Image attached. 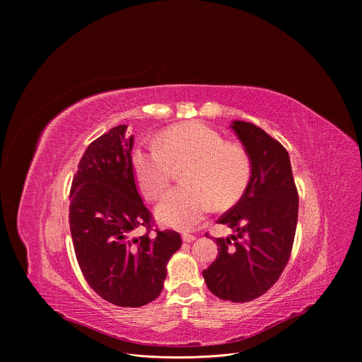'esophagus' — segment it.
Wrapping results in <instances>:
<instances>
[{
  "mask_svg": "<svg viewBox=\"0 0 362 362\" xmlns=\"http://www.w3.org/2000/svg\"><path fill=\"white\" fill-rule=\"evenodd\" d=\"M182 239H183V242H186V243H190V242H193V240L196 239V236H193V235H189V233H183V235H182Z\"/></svg>",
  "mask_w": 362,
  "mask_h": 362,
  "instance_id": "1",
  "label": "esophagus"
}]
</instances>
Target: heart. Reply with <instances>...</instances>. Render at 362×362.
Instances as JSON below:
<instances>
[{"label":"heart","instance_id":"b5f03b06","mask_svg":"<svg viewBox=\"0 0 362 362\" xmlns=\"http://www.w3.org/2000/svg\"><path fill=\"white\" fill-rule=\"evenodd\" d=\"M136 180L150 199H159L173 177V166H183V186L173 189L158 206V218L168 226L189 230L212 209L225 208L245 192L252 162L245 146L225 141L218 130L200 122L165 129L148 147L132 156Z\"/></svg>","mask_w":362,"mask_h":362}]
</instances>
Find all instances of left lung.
Masks as SVG:
<instances>
[{
	"label": "left lung",
	"mask_w": 362,
	"mask_h": 362,
	"mask_svg": "<svg viewBox=\"0 0 362 362\" xmlns=\"http://www.w3.org/2000/svg\"><path fill=\"white\" fill-rule=\"evenodd\" d=\"M230 127L249 153L252 173L239 202L218 219L235 233L215 239L219 255L203 278L218 298L247 302L272 288L289 261L299 197L286 148L253 123Z\"/></svg>",
	"instance_id": "left-lung-1"
}]
</instances>
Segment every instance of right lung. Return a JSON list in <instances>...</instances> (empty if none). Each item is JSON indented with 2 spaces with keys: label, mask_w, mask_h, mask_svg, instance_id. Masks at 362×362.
<instances>
[{
  "label": "right lung",
  "mask_w": 362,
  "mask_h": 362,
  "mask_svg": "<svg viewBox=\"0 0 362 362\" xmlns=\"http://www.w3.org/2000/svg\"><path fill=\"white\" fill-rule=\"evenodd\" d=\"M126 124L86 148L70 192V230L78 267L91 289L117 306H143L163 291L166 265L182 246L175 230L150 235L153 216L134 180L133 136ZM146 233L134 238L139 228Z\"/></svg>",
  "instance_id": "1"
}]
</instances>
